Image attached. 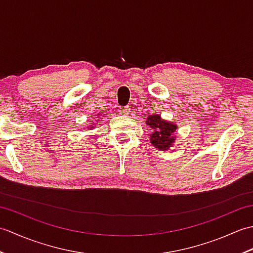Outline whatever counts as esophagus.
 Returning <instances> with one entry per match:
<instances>
[{
    "mask_svg": "<svg viewBox=\"0 0 253 253\" xmlns=\"http://www.w3.org/2000/svg\"><path fill=\"white\" fill-rule=\"evenodd\" d=\"M120 112H121V114H122V115H124V116L129 115V113H130V106L122 107V109L120 110Z\"/></svg>",
    "mask_w": 253,
    "mask_h": 253,
    "instance_id": "34e87169",
    "label": "esophagus"
}]
</instances>
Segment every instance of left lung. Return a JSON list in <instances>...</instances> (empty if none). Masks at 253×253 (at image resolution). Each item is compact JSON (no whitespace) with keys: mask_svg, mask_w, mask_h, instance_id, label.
<instances>
[{"mask_svg":"<svg viewBox=\"0 0 253 253\" xmlns=\"http://www.w3.org/2000/svg\"><path fill=\"white\" fill-rule=\"evenodd\" d=\"M146 123L152 129L149 136L150 142L154 148L166 151V150H169L174 146L176 140L175 131L178 127L175 123L162 120V117L158 114L150 115L147 118Z\"/></svg>","mask_w":253,"mask_h":253,"instance_id":"obj_1","label":"left lung"}]
</instances>
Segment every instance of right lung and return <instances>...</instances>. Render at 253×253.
<instances>
[{
    "mask_svg": "<svg viewBox=\"0 0 253 253\" xmlns=\"http://www.w3.org/2000/svg\"><path fill=\"white\" fill-rule=\"evenodd\" d=\"M98 116H100V120H101V114H98ZM100 120H99V121H100ZM99 121H96V123H99ZM94 127H95V123L92 122V123H91V125L87 126V129H88V130H91V129H93Z\"/></svg>",
    "mask_w": 253,
    "mask_h": 253,
    "instance_id": "add662e5",
    "label": "right lung"
}]
</instances>
